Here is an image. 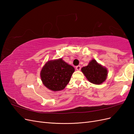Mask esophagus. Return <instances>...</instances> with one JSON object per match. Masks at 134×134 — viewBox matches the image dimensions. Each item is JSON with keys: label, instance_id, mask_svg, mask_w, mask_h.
<instances>
[{"label": "esophagus", "instance_id": "esophagus-1", "mask_svg": "<svg viewBox=\"0 0 134 134\" xmlns=\"http://www.w3.org/2000/svg\"><path fill=\"white\" fill-rule=\"evenodd\" d=\"M80 69H81V66L80 65H78V66H76V70L79 71V70H80Z\"/></svg>", "mask_w": 134, "mask_h": 134}]
</instances>
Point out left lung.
Instances as JSON below:
<instances>
[{"label": "left lung", "instance_id": "1", "mask_svg": "<svg viewBox=\"0 0 134 134\" xmlns=\"http://www.w3.org/2000/svg\"><path fill=\"white\" fill-rule=\"evenodd\" d=\"M81 70L89 82L94 84H102L106 80L108 74L107 69L94 59L92 60L87 66L83 67Z\"/></svg>", "mask_w": 134, "mask_h": 134}]
</instances>
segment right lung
<instances>
[{
	"label": "right lung",
	"instance_id": "1",
	"mask_svg": "<svg viewBox=\"0 0 134 134\" xmlns=\"http://www.w3.org/2000/svg\"><path fill=\"white\" fill-rule=\"evenodd\" d=\"M74 71L73 66L59 59L48 61L42 68L40 76L44 86L51 91H59L66 86Z\"/></svg>",
	"mask_w": 134,
	"mask_h": 134
}]
</instances>
